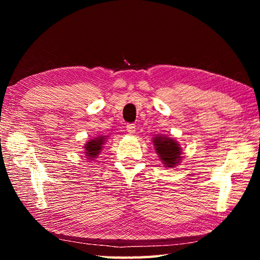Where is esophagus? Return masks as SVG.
<instances>
[{"label":"esophagus","mask_w":260,"mask_h":260,"mask_svg":"<svg viewBox=\"0 0 260 260\" xmlns=\"http://www.w3.org/2000/svg\"><path fill=\"white\" fill-rule=\"evenodd\" d=\"M126 129L129 134H134L135 133V125L134 124H128L126 127Z\"/></svg>","instance_id":"1"}]
</instances>
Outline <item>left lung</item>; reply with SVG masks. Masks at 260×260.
Wrapping results in <instances>:
<instances>
[{
    "label": "left lung",
    "mask_w": 260,
    "mask_h": 260,
    "mask_svg": "<svg viewBox=\"0 0 260 260\" xmlns=\"http://www.w3.org/2000/svg\"><path fill=\"white\" fill-rule=\"evenodd\" d=\"M153 146L165 166L174 167L181 160V148L173 139L156 136L153 139Z\"/></svg>",
    "instance_id": "obj_1"
}]
</instances>
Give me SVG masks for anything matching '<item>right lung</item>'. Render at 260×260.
<instances>
[{
    "label": "right lung",
    "mask_w": 260,
    "mask_h": 260,
    "mask_svg": "<svg viewBox=\"0 0 260 260\" xmlns=\"http://www.w3.org/2000/svg\"><path fill=\"white\" fill-rule=\"evenodd\" d=\"M104 143V138L103 136H100V138H96L94 140H90L89 142L86 143L85 147V153L88 159L94 160L93 158L99 155L101 152V149H102V146Z\"/></svg>",
    "instance_id": "1"
}]
</instances>
